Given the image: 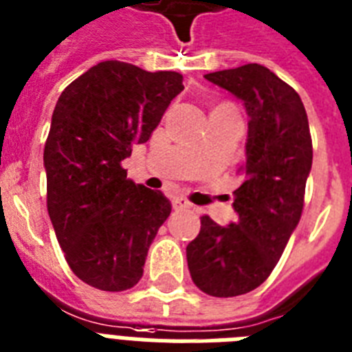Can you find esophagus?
I'll list each match as a JSON object with an SVG mask.
<instances>
[{"instance_id":"esophagus-1","label":"esophagus","mask_w":352,"mask_h":352,"mask_svg":"<svg viewBox=\"0 0 352 352\" xmlns=\"http://www.w3.org/2000/svg\"><path fill=\"white\" fill-rule=\"evenodd\" d=\"M171 206H173V210H190V208H193V206L186 201V199H182V197L173 199V201H171Z\"/></svg>"}]
</instances>
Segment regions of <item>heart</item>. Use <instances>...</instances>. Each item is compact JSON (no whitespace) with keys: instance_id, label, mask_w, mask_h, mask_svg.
<instances>
[{"instance_id":"b5f03b06","label":"heart","mask_w":352,"mask_h":352,"mask_svg":"<svg viewBox=\"0 0 352 352\" xmlns=\"http://www.w3.org/2000/svg\"><path fill=\"white\" fill-rule=\"evenodd\" d=\"M222 107H226V104H222Z\"/></svg>"}]
</instances>
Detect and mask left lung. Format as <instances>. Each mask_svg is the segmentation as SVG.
Here are the masks:
<instances>
[{
	"instance_id": "8db88e82",
	"label": "left lung",
	"mask_w": 352,
	"mask_h": 352,
	"mask_svg": "<svg viewBox=\"0 0 352 352\" xmlns=\"http://www.w3.org/2000/svg\"><path fill=\"white\" fill-rule=\"evenodd\" d=\"M204 77L241 99L250 116L244 182L233 201L239 219L219 226L204 215L186 248L197 287L228 298L256 289L284 253L304 210L313 144L304 102L270 68L250 63Z\"/></svg>"
}]
</instances>
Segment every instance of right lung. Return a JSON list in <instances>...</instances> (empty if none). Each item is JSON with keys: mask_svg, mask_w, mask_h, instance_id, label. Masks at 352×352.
I'll list each match as a JSON object with an SVG mask.
<instances>
[{"mask_svg": "<svg viewBox=\"0 0 352 352\" xmlns=\"http://www.w3.org/2000/svg\"><path fill=\"white\" fill-rule=\"evenodd\" d=\"M182 90L179 72L102 61L57 99L43 153L48 215L74 275L96 289L133 287L170 217L164 193L126 179L121 162Z\"/></svg>", "mask_w": 352, "mask_h": 352, "instance_id": "add662e5", "label": "right lung"}]
</instances>
